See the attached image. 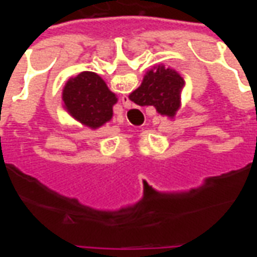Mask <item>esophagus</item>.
Instances as JSON below:
<instances>
[{
  "mask_svg": "<svg viewBox=\"0 0 257 257\" xmlns=\"http://www.w3.org/2000/svg\"><path fill=\"white\" fill-rule=\"evenodd\" d=\"M121 101H122V104L125 108H131V107H132V101L129 100V97L126 95H123L122 97H121Z\"/></svg>",
  "mask_w": 257,
  "mask_h": 257,
  "instance_id": "1",
  "label": "esophagus"
}]
</instances>
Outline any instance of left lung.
<instances>
[{
	"instance_id": "obj_1",
	"label": "left lung",
	"mask_w": 257,
	"mask_h": 257,
	"mask_svg": "<svg viewBox=\"0 0 257 257\" xmlns=\"http://www.w3.org/2000/svg\"><path fill=\"white\" fill-rule=\"evenodd\" d=\"M117 100L106 82L92 71L79 73L64 85V108L77 121L92 129L111 119L112 106Z\"/></svg>"
}]
</instances>
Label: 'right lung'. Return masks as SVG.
Masks as SVG:
<instances>
[{
	"label": "right lung",
	"instance_id": "obj_1",
	"mask_svg": "<svg viewBox=\"0 0 257 257\" xmlns=\"http://www.w3.org/2000/svg\"><path fill=\"white\" fill-rule=\"evenodd\" d=\"M184 85L182 75L164 64L146 73L143 82L129 99L139 106H154L162 115L173 118L180 107V92Z\"/></svg>",
	"mask_w": 257,
	"mask_h": 257
}]
</instances>
